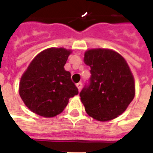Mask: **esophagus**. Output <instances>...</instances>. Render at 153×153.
Returning <instances> with one entry per match:
<instances>
[{
    "instance_id": "obj_1",
    "label": "esophagus",
    "mask_w": 153,
    "mask_h": 153,
    "mask_svg": "<svg viewBox=\"0 0 153 153\" xmlns=\"http://www.w3.org/2000/svg\"><path fill=\"white\" fill-rule=\"evenodd\" d=\"M76 86H77V88H78V89H79V91H80V90L82 89V83H81V82H79V83L76 84Z\"/></svg>"
}]
</instances>
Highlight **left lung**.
Wrapping results in <instances>:
<instances>
[{
  "instance_id": "obj_1",
  "label": "left lung",
  "mask_w": 153,
  "mask_h": 153,
  "mask_svg": "<svg viewBox=\"0 0 153 153\" xmlns=\"http://www.w3.org/2000/svg\"><path fill=\"white\" fill-rule=\"evenodd\" d=\"M90 66V83L80 92V99L89 116L100 122L121 115L135 96L132 71L121 54L110 49H91L84 53Z\"/></svg>"
}]
</instances>
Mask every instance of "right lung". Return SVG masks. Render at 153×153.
Listing matches in <instances>:
<instances>
[{"label": "right lung", "mask_w": 153, "mask_h": 153, "mask_svg": "<svg viewBox=\"0 0 153 153\" xmlns=\"http://www.w3.org/2000/svg\"><path fill=\"white\" fill-rule=\"evenodd\" d=\"M72 53L65 48H49L36 55L22 74L19 94L25 106L44 117L61 114L69 99L79 94L71 74L64 66Z\"/></svg>", "instance_id": "add662e5"}]
</instances>
